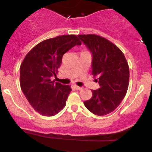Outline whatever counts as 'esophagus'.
I'll return each mask as SVG.
<instances>
[{
  "mask_svg": "<svg viewBox=\"0 0 152 152\" xmlns=\"http://www.w3.org/2000/svg\"><path fill=\"white\" fill-rule=\"evenodd\" d=\"M75 88H76V90H82V87L81 86H75Z\"/></svg>",
  "mask_w": 152,
  "mask_h": 152,
  "instance_id": "1",
  "label": "esophagus"
}]
</instances>
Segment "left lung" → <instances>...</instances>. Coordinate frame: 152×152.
I'll use <instances>...</instances> for the list:
<instances>
[{"instance_id": "left-lung-1", "label": "left lung", "mask_w": 152, "mask_h": 152, "mask_svg": "<svg viewBox=\"0 0 152 152\" xmlns=\"http://www.w3.org/2000/svg\"><path fill=\"white\" fill-rule=\"evenodd\" d=\"M78 36L92 54V74L100 86L92 90V97L83 104L94 114L106 115L118 107L126 95L128 63L121 50L106 38L94 34Z\"/></svg>"}]
</instances>
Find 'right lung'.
Segmentation results:
<instances>
[{
  "mask_svg": "<svg viewBox=\"0 0 152 152\" xmlns=\"http://www.w3.org/2000/svg\"><path fill=\"white\" fill-rule=\"evenodd\" d=\"M81 41L75 35L45 40L26 56L20 67V88L32 107L41 115L52 116L65 107L70 86L51 81L56 76L64 53Z\"/></svg>",
  "mask_w": 152,
  "mask_h": 152,
  "instance_id": "obj_1",
  "label": "right lung"
}]
</instances>
